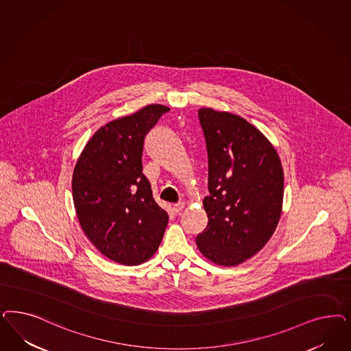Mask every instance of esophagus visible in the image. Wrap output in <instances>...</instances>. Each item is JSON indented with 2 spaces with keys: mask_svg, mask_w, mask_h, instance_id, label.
I'll use <instances>...</instances> for the list:
<instances>
[{
  "mask_svg": "<svg viewBox=\"0 0 351 351\" xmlns=\"http://www.w3.org/2000/svg\"><path fill=\"white\" fill-rule=\"evenodd\" d=\"M183 208H184V204L177 203L173 205V208H171V209H173V212H174V213H180Z\"/></svg>",
  "mask_w": 351,
  "mask_h": 351,
  "instance_id": "34e87169",
  "label": "esophagus"
}]
</instances>
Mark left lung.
Returning a JSON list of instances; mask_svg holds the SVG:
<instances>
[{"instance_id": "left-lung-1", "label": "left lung", "mask_w": 351, "mask_h": 351, "mask_svg": "<svg viewBox=\"0 0 351 351\" xmlns=\"http://www.w3.org/2000/svg\"><path fill=\"white\" fill-rule=\"evenodd\" d=\"M208 154V225L196 245L208 260L237 266L265 247L283 205L280 158L269 139L243 117L197 111Z\"/></svg>"}]
</instances>
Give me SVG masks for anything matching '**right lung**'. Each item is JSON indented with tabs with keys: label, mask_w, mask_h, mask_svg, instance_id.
<instances>
[{
	"label": "right lung",
	"mask_w": 351,
	"mask_h": 351,
	"mask_svg": "<svg viewBox=\"0 0 351 351\" xmlns=\"http://www.w3.org/2000/svg\"><path fill=\"white\" fill-rule=\"evenodd\" d=\"M169 108L149 104L102 126L73 170L72 195L80 225L94 247L121 265L147 261L169 217L154 200L142 173L145 138Z\"/></svg>",
	"instance_id": "right-lung-1"
}]
</instances>
